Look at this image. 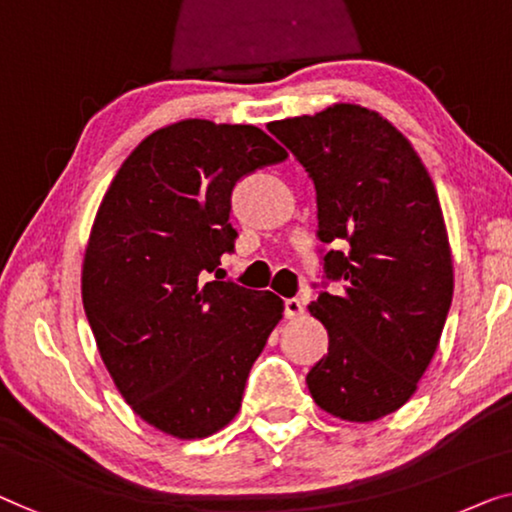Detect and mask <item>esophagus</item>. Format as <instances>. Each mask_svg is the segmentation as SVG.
<instances>
[{
  "label": "esophagus",
  "mask_w": 512,
  "mask_h": 512,
  "mask_svg": "<svg viewBox=\"0 0 512 512\" xmlns=\"http://www.w3.org/2000/svg\"><path fill=\"white\" fill-rule=\"evenodd\" d=\"M305 310V305L301 299H287L285 301V317L287 319H294V317H301Z\"/></svg>",
  "instance_id": "1"
}]
</instances>
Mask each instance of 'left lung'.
Listing matches in <instances>:
<instances>
[{
  "label": "left lung",
  "mask_w": 512,
  "mask_h": 512,
  "mask_svg": "<svg viewBox=\"0 0 512 512\" xmlns=\"http://www.w3.org/2000/svg\"><path fill=\"white\" fill-rule=\"evenodd\" d=\"M317 190L324 280L310 312L329 331V354L308 372L329 414L368 423L416 391L437 352L453 301V259L437 190L391 121L338 103L315 117L273 121Z\"/></svg>",
  "instance_id": "left-lung-1"
}]
</instances>
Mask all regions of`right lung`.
<instances>
[{
	"label": "right lung",
	"mask_w": 512,
	"mask_h": 512,
	"mask_svg": "<svg viewBox=\"0 0 512 512\" xmlns=\"http://www.w3.org/2000/svg\"><path fill=\"white\" fill-rule=\"evenodd\" d=\"M285 158L257 126L186 119L137 144L103 197L82 303L119 393L160 432L200 439L230 423L282 319L280 296L218 276L239 236L236 183Z\"/></svg>",
	"instance_id": "1"
}]
</instances>
